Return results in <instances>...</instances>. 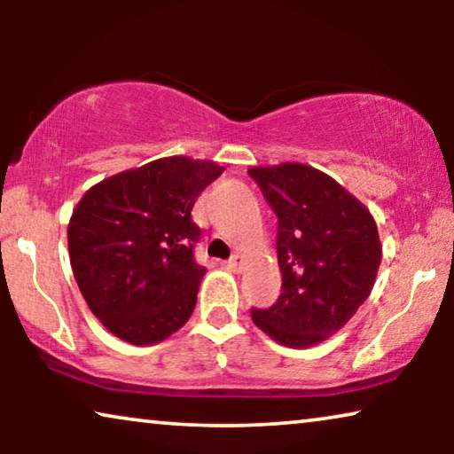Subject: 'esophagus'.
Returning <instances> with one entry per match:
<instances>
[{
  "instance_id": "1",
  "label": "esophagus",
  "mask_w": 454,
  "mask_h": 454,
  "mask_svg": "<svg viewBox=\"0 0 454 454\" xmlns=\"http://www.w3.org/2000/svg\"><path fill=\"white\" fill-rule=\"evenodd\" d=\"M244 264H246V260H244V256H239V254H235V256H231L225 262L227 269L233 270V272H241V269H244Z\"/></svg>"
}]
</instances>
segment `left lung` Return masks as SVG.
<instances>
[{"instance_id": "1", "label": "left lung", "mask_w": 454, "mask_h": 454, "mask_svg": "<svg viewBox=\"0 0 454 454\" xmlns=\"http://www.w3.org/2000/svg\"><path fill=\"white\" fill-rule=\"evenodd\" d=\"M250 177L278 216L283 285L252 320L278 345L308 349L326 340L368 300L382 260L374 216L331 176L303 163L252 167Z\"/></svg>"}]
</instances>
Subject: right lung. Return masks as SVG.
Masks as SVG:
<instances>
[{"label": "right lung", "instance_id": "add662e5", "mask_svg": "<svg viewBox=\"0 0 454 454\" xmlns=\"http://www.w3.org/2000/svg\"><path fill=\"white\" fill-rule=\"evenodd\" d=\"M223 171L179 154L115 173L80 198L67 225L74 278L117 339L160 343L194 312L207 269L194 260L192 208Z\"/></svg>", "mask_w": 454, "mask_h": 454}]
</instances>
